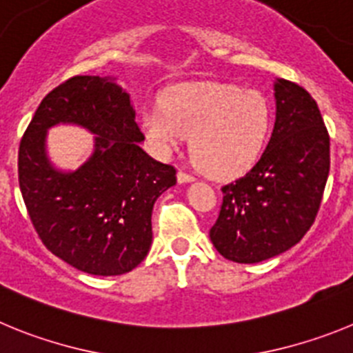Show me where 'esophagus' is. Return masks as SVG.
Returning <instances> with one entry per match:
<instances>
[{"instance_id":"34e87169","label":"esophagus","mask_w":353,"mask_h":353,"mask_svg":"<svg viewBox=\"0 0 353 353\" xmlns=\"http://www.w3.org/2000/svg\"><path fill=\"white\" fill-rule=\"evenodd\" d=\"M176 180H179V183H187V182H192V180H194V176L180 170L179 174H176Z\"/></svg>"}]
</instances>
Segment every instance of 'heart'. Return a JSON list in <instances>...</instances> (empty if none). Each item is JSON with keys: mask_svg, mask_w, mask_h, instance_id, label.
<instances>
[{"mask_svg": "<svg viewBox=\"0 0 353 353\" xmlns=\"http://www.w3.org/2000/svg\"><path fill=\"white\" fill-rule=\"evenodd\" d=\"M143 130L150 143L168 154L183 136L212 176H232L256 161L270 129V105L256 90L235 84H183L166 93L161 108L146 109Z\"/></svg>", "mask_w": 353, "mask_h": 353, "instance_id": "obj_1", "label": "heart"}]
</instances>
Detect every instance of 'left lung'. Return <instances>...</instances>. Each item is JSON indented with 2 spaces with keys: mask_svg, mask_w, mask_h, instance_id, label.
Returning <instances> with one entry per match:
<instances>
[{
  "mask_svg": "<svg viewBox=\"0 0 353 353\" xmlns=\"http://www.w3.org/2000/svg\"><path fill=\"white\" fill-rule=\"evenodd\" d=\"M270 141L244 176L224 185L210 228L226 260L258 263L301 242L314 223L329 176V132L313 97L286 79L274 83Z\"/></svg>",
  "mask_w": 353,
  "mask_h": 353,
  "instance_id": "obj_1",
  "label": "left lung"
}]
</instances>
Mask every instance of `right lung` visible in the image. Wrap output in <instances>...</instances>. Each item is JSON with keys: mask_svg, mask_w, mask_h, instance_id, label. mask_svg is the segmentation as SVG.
<instances>
[{"mask_svg": "<svg viewBox=\"0 0 353 353\" xmlns=\"http://www.w3.org/2000/svg\"><path fill=\"white\" fill-rule=\"evenodd\" d=\"M60 123L92 132L94 154L58 170L45 148ZM130 95L114 77L76 76L43 97L19 146V187L43 245L81 272L120 276L146 258L152 210L176 183L173 166L150 157Z\"/></svg>", "mask_w": 353, "mask_h": 353, "instance_id": "1", "label": "right lung"}]
</instances>
